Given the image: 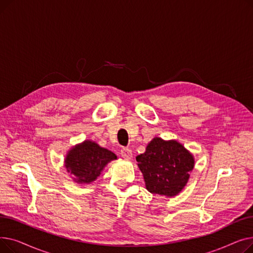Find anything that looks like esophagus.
I'll return each mask as SVG.
<instances>
[{
    "label": "esophagus",
    "mask_w": 253,
    "mask_h": 253,
    "mask_svg": "<svg viewBox=\"0 0 253 253\" xmlns=\"http://www.w3.org/2000/svg\"><path fill=\"white\" fill-rule=\"evenodd\" d=\"M121 156L125 159V160H131L133 154H132V151L130 149H123L121 151Z\"/></svg>",
    "instance_id": "1"
}]
</instances>
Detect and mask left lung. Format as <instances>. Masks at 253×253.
Instances as JSON below:
<instances>
[{
  "label": "left lung",
  "instance_id": "1",
  "mask_svg": "<svg viewBox=\"0 0 253 253\" xmlns=\"http://www.w3.org/2000/svg\"><path fill=\"white\" fill-rule=\"evenodd\" d=\"M136 161L145 189L167 198L175 197L183 190L195 166L194 155L180 142L158 136L148 143Z\"/></svg>",
  "mask_w": 253,
  "mask_h": 253
}]
</instances>
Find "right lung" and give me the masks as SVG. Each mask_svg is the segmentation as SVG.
Masks as SVG:
<instances>
[{
  "label": "right lung",
  "instance_id": "add662e5",
  "mask_svg": "<svg viewBox=\"0 0 253 253\" xmlns=\"http://www.w3.org/2000/svg\"><path fill=\"white\" fill-rule=\"evenodd\" d=\"M117 156L93 140L86 139L72 147L65 155L64 167L75 182L90 184Z\"/></svg>",
  "mask_w": 253,
  "mask_h": 253
}]
</instances>
